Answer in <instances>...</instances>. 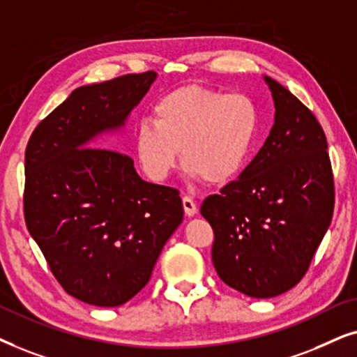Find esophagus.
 <instances>
[{"mask_svg": "<svg viewBox=\"0 0 357 357\" xmlns=\"http://www.w3.org/2000/svg\"><path fill=\"white\" fill-rule=\"evenodd\" d=\"M183 207H184V212H186L188 217H194L197 213V204L192 201V197L184 196L183 197Z\"/></svg>", "mask_w": 357, "mask_h": 357, "instance_id": "1", "label": "esophagus"}]
</instances>
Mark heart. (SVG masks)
<instances>
[{
    "label": "heart",
    "mask_w": 357,
    "mask_h": 357,
    "mask_svg": "<svg viewBox=\"0 0 357 357\" xmlns=\"http://www.w3.org/2000/svg\"><path fill=\"white\" fill-rule=\"evenodd\" d=\"M259 129V109L250 96L197 84L176 88L153 106L134 134L139 165L151 181L163 183L179 161L191 178L208 184L231 179L248 161Z\"/></svg>",
    "instance_id": "1"
}]
</instances>
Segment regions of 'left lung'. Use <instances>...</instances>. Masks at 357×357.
Masks as SVG:
<instances>
[{
	"mask_svg": "<svg viewBox=\"0 0 357 357\" xmlns=\"http://www.w3.org/2000/svg\"><path fill=\"white\" fill-rule=\"evenodd\" d=\"M274 126L238 179L202 202L212 261L227 286L255 298L287 292L305 275L331 223L333 173L326 137L294 94L264 76Z\"/></svg>",
	"mask_w": 357,
	"mask_h": 357,
	"instance_id": "1",
	"label": "left lung"
}]
</instances>
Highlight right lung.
Here are the masks:
<instances>
[{
	"mask_svg": "<svg viewBox=\"0 0 357 357\" xmlns=\"http://www.w3.org/2000/svg\"><path fill=\"white\" fill-rule=\"evenodd\" d=\"M156 76L76 88L27 144V230L61 287L89 305L117 307L139 294L183 222L179 191L144 181L127 155L94 149L98 137L123 129Z\"/></svg>",
	"mask_w": 357,
	"mask_h": 357,
	"instance_id": "obj_1",
	"label": "right lung"
}]
</instances>
